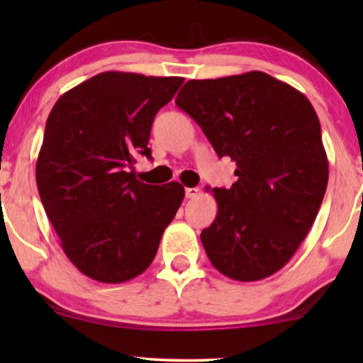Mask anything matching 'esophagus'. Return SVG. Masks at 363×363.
<instances>
[{
  "instance_id": "esophagus-1",
  "label": "esophagus",
  "mask_w": 363,
  "mask_h": 363,
  "mask_svg": "<svg viewBox=\"0 0 363 363\" xmlns=\"http://www.w3.org/2000/svg\"><path fill=\"white\" fill-rule=\"evenodd\" d=\"M198 195H200V190H198V188H186L185 190L186 198H196Z\"/></svg>"
}]
</instances>
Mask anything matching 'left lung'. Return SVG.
Here are the masks:
<instances>
[{"instance_id":"obj_1","label":"left lung","mask_w":363,"mask_h":363,"mask_svg":"<svg viewBox=\"0 0 363 363\" xmlns=\"http://www.w3.org/2000/svg\"><path fill=\"white\" fill-rule=\"evenodd\" d=\"M175 104L236 162L238 180L213 190L218 215L200 236L211 264L242 282L274 274L314 225L329 180L314 107L261 71L188 81Z\"/></svg>"}]
</instances>
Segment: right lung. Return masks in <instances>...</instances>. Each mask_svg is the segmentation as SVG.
<instances>
[{
	"label": "right lung",
	"mask_w": 363,
	"mask_h": 363,
	"mask_svg": "<svg viewBox=\"0 0 363 363\" xmlns=\"http://www.w3.org/2000/svg\"><path fill=\"white\" fill-rule=\"evenodd\" d=\"M182 84L102 72L62 94L49 113L39 196L66 256L91 279L118 284L142 274L182 205L180 183L147 185L133 172L138 155L152 158L153 118Z\"/></svg>",
	"instance_id": "1"
}]
</instances>
